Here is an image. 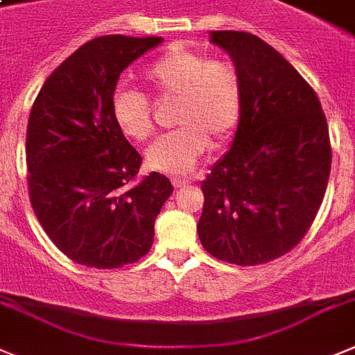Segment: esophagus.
<instances>
[{
  "label": "esophagus",
  "instance_id": "obj_1",
  "mask_svg": "<svg viewBox=\"0 0 355 355\" xmlns=\"http://www.w3.org/2000/svg\"><path fill=\"white\" fill-rule=\"evenodd\" d=\"M172 184H174V188H184L190 184V181L184 180V178H172Z\"/></svg>",
  "mask_w": 355,
  "mask_h": 355
}]
</instances>
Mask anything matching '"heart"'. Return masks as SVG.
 I'll use <instances>...</instances> for the list:
<instances>
[{
  "instance_id": "heart-1",
  "label": "heart",
  "mask_w": 355,
  "mask_h": 355,
  "mask_svg": "<svg viewBox=\"0 0 355 355\" xmlns=\"http://www.w3.org/2000/svg\"><path fill=\"white\" fill-rule=\"evenodd\" d=\"M156 93L178 96L175 125L180 128L156 139L146 151L148 165L171 175L188 174L209 146L229 137L241 118L243 83L229 61L174 47L156 58L144 71ZM112 118L132 141L151 135L149 98L135 87L121 86L112 95Z\"/></svg>"
}]
</instances>
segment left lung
<instances>
[{"instance_id":"obj_1","label":"left lung","mask_w":355,"mask_h":355,"mask_svg":"<svg viewBox=\"0 0 355 355\" xmlns=\"http://www.w3.org/2000/svg\"><path fill=\"white\" fill-rule=\"evenodd\" d=\"M243 83L230 149L200 188V243L237 266L266 264L294 248L327 188L331 144L315 91L276 49L245 31H211Z\"/></svg>"}]
</instances>
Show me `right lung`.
I'll use <instances>...</instances> for the list:
<instances>
[{
	"instance_id": "add662e5",
	"label": "right lung",
	"mask_w": 355,
	"mask_h": 355,
	"mask_svg": "<svg viewBox=\"0 0 355 355\" xmlns=\"http://www.w3.org/2000/svg\"><path fill=\"white\" fill-rule=\"evenodd\" d=\"M164 42L109 35L87 42L42 86L26 133L29 199L51 241L77 264L123 268L149 252L172 184L151 172L112 118L119 76Z\"/></svg>"
}]
</instances>
